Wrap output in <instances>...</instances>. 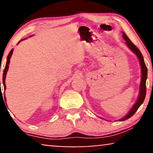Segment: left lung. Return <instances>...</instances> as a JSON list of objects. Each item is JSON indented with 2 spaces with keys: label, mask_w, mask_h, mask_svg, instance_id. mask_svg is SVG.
I'll return each mask as SVG.
<instances>
[{
  "label": "left lung",
  "mask_w": 153,
  "mask_h": 153,
  "mask_svg": "<svg viewBox=\"0 0 153 153\" xmlns=\"http://www.w3.org/2000/svg\"><path fill=\"white\" fill-rule=\"evenodd\" d=\"M123 33V38L124 39V40L126 41V44L129 48L130 49L131 51L137 55V58L139 60V63H140L141 66V83H140V89H139V97L137 98L136 102L134 103V105L132 107V108L130 109V110L129 111V112L124 117H123L122 119L119 120V121H123L128 119L129 118L132 117L134 115V114L137 111V109H139V107L141 106V105L143 102L144 99L146 98V79L148 77V69L146 67L145 62H144L143 55L140 52V51L139 50L138 48L131 42L130 39L128 37V36L126 35V34L122 32ZM102 119V118H101Z\"/></svg>",
  "instance_id": "left-lung-1"
}]
</instances>
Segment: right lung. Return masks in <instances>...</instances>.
<instances>
[{
    "instance_id": "1",
    "label": "right lung",
    "mask_w": 153,
    "mask_h": 153,
    "mask_svg": "<svg viewBox=\"0 0 153 153\" xmlns=\"http://www.w3.org/2000/svg\"><path fill=\"white\" fill-rule=\"evenodd\" d=\"M32 36H30L29 37H31ZM27 38H25V39H22L19 41V42H18V44H17V45H18L19 43H20V42H21V41L23 40H25ZM12 53H13V49H12L11 51H10V52L9 54H8V56H7V62H6V64H5V68H4V71H3V86H4V90L6 89V85H5V78H6V75H7V72L8 71V68H9V64H10V58H11L12 55ZM0 85H1V81H0ZM4 96H5V100H6L5 99V92H4Z\"/></svg>"
}]
</instances>
